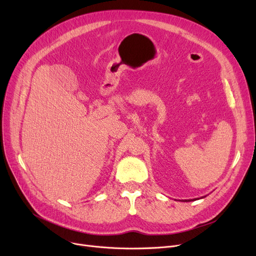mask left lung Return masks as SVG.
<instances>
[{
    "label": "left lung",
    "mask_w": 256,
    "mask_h": 256,
    "mask_svg": "<svg viewBox=\"0 0 256 256\" xmlns=\"http://www.w3.org/2000/svg\"><path fill=\"white\" fill-rule=\"evenodd\" d=\"M204 197H206V196H204ZM201 198H204V197H201ZM191 200H192V199H191ZM191 200H184V201H191ZM194 200H196V198L193 199V201H194Z\"/></svg>",
    "instance_id": "8db88e82"
}]
</instances>
